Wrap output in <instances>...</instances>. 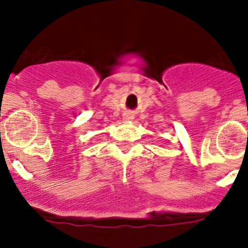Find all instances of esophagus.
<instances>
[{
  "label": "esophagus",
  "instance_id": "obj_1",
  "mask_svg": "<svg viewBox=\"0 0 248 248\" xmlns=\"http://www.w3.org/2000/svg\"><path fill=\"white\" fill-rule=\"evenodd\" d=\"M123 119H124V122H133L134 117H133V115H130V114H125Z\"/></svg>",
  "mask_w": 248,
  "mask_h": 248
}]
</instances>
